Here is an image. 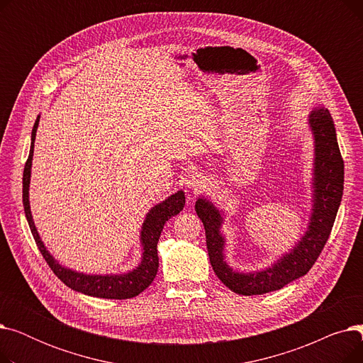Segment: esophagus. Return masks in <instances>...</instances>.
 Here are the masks:
<instances>
[{
    "instance_id": "esophagus-1",
    "label": "esophagus",
    "mask_w": 363,
    "mask_h": 363,
    "mask_svg": "<svg viewBox=\"0 0 363 363\" xmlns=\"http://www.w3.org/2000/svg\"><path fill=\"white\" fill-rule=\"evenodd\" d=\"M186 186L191 189V191H194V193H197V191H200V189L206 185V178L201 175V174H191L189 175V178L186 179Z\"/></svg>"
}]
</instances>
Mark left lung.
<instances>
[{
	"label": "left lung",
	"instance_id": "8db88e82",
	"mask_svg": "<svg viewBox=\"0 0 363 363\" xmlns=\"http://www.w3.org/2000/svg\"><path fill=\"white\" fill-rule=\"evenodd\" d=\"M313 133V204L308 231L271 268L256 272H237L225 262V237L220 234L222 213L212 201L200 197L196 212L206 231V244L211 264L228 289L242 296H256L279 290L291 281L306 275L325 245L338 212L345 185V162L337 143L334 121L327 108H316L309 114Z\"/></svg>",
	"mask_w": 363,
	"mask_h": 363
}]
</instances>
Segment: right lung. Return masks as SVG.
Here are the masks:
<instances>
[{
    "instance_id": "1",
    "label": "right lung",
    "mask_w": 363,
    "mask_h": 363,
    "mask_svg": "<svg viewBox=\"0 0 363 363\" xmlns=\"http://www.w3.org/2000/svg\"><path fill=\"white\" fill-rule=\"evenodd\" d=\"M38 123H40V116L36 118L32 129L30 151H29V157L26 160L25 170H23V207H25V215L30 228V233L33 235L38 249H40L41 255L44 256L51 271L59 277V279L63 281L69 289L74 291H79L92 297L114 298V300H123V298L138 296L148 287V285L152 282V279H155L157 275V269H159L157 242L166 220H169L172 216L178 215L184 208V204H185L184 191L172 194L164 201L156 204L155 207H151V211L147 213L141 228V237H140L141 245H143V259L135 269H132L126 274H118V275L116 274L86 275V274H81V272L72 271L69 268H65V266H62L59 262H57L47 250V247L44 245L40 234L36 231L32 213H30L29 184H30V167H32V157H33V143L36 137Z\"/></svg>"
}]
</instances>
